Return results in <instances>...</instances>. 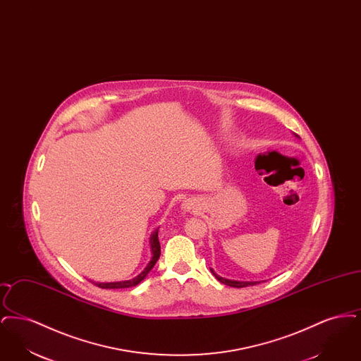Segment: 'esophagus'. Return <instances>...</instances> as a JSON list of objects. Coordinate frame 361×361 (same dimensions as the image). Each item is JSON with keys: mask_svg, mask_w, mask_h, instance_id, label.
Returning <instances> with one entry per match:
<instances>
[{"mask_svg": "<svg viewBox=\"0 0 361 361\" xmlns=\"http://www.w3.org/2000/svg\"><path fill=\"white\" fill-rule=\"evenodd\" d=\"M195 207H196L195 202H193V200H189V199L183 203V208H184V209H187V211L195 209Z\"/></svg>", "mask_w": 361, "mask_h": 361, "instance_id": "34e87169", "label": "esophagus"}]
</instances>
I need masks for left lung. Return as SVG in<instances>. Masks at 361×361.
<instances>
[{"instance_id":"left-lung-1","label":"left lung","mask_w":361,"mask_h":361,"mask_svg":"<svg viewBox=\"0 0 361 361\" xmlns=\"http://www.w3.org/2000/svg\"><path fill=\"white\" fill-rule=\"evenodd\" d=\"M211 272L214 274V276H215L221 283H224L226 286H230V287H235V288H242V287H247V286H255V284H257L258 283V281H235V280H228V279H224V277L216 275L212 269H211Z\"/></svg>"}]
</instances>
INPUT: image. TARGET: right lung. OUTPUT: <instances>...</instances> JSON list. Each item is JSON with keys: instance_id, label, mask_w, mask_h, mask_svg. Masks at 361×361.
Here are the masks:
<instances>
[{"instance_id": "right-lung-1", "label": "right lung", "mask_w": 361, "mask_h": 361, "mask_svg": "<svg viewBox=\"0 0 361 361\" xmlns=\"http://www.w3.org/2000/svg\"><path fill=\"white\" fill-rule=\"evenodd\" d=\"M150 243H152V252H153V257L150 259V262L147 264V267L145 268V271L142 274H139L137 277L131 279V280H127V281H118V283H94L97 287L100 288H109V290H114V288H128V287H134L139 284L147 274L153 269V267L155 265V262L158 261L159 255H161V245H159V240H158V228L155 230L154 233L152 234V238H150Z\"/></svg>"}]
</instances>
